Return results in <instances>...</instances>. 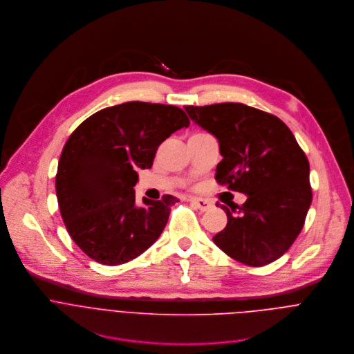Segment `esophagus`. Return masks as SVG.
<instances>
[{"instance_id":"34e87169","label":"esophagus","mask_w":354,"mask_h":354,"mask_svg":"<svg viewBox=\"0 0 354 354\" xmlns=\"http://www.w3.org/2000/svg\"><path fill=\"white\" fill-rule=\"evenodd\" d=\"M196 209H199L201 212H207L212 209V202L207 199H202V198H189L188 199Z\"/></svg>"}]
</instances>
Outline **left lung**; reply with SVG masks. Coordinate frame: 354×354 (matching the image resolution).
<instances>
[{
    "label": "left lung",
    "instance_id": "left-lung-1",
    "mask_svg": "<svg viewBox=\"0 0 354 354\" xmlns=\"http://www.w3.org/2000/svg\"><path fill=\"white\" fill-rule=\"evenodd\" d=\"M184 109L218 141L216 181L248 196L236 214L220 205L227 225L213 242L246 266L277 260L300 234L311 203L310 166L295 136L277 116L243 104Z\"/></svg>",
    "mask_w": 354,
    "mask_h": 354
}]
</instances>
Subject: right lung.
I'll list each match as a JSON object with an SVG mask.
<instances>
[{
    "instance_id": "obj_1",
    "label": "right lung",
    "mask_w": 354,
    "mask_h": 354,
    "mask_svg": "<svg viewBox=\"0 0 354 354\" xmlns=\"http://www.w3.org/2000/svg\"><path fill=\"white\" fill-rule=\"evenodd\" d=\"M188 126L177 106L133 101L94 113L72 133L58 163L57 198L69 235L93 260L127 263L160 236L178 201L137 202V170L151 169L158 147Z\"/></svg>"
}]
</instances>
